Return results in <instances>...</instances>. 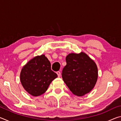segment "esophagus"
<instances>
[{"label": "esophagus", "instance_id": "obj_1", "mask_svg": "<svg viewBox=\"0 0 121 121\" xmlns=\"http://www.w3.org/2000/svg\"><path fill=\"white\" fill-rule=\"evenodd\" d=\"M56 73H57V75H58V76L59 77L60 76V75H61V73H60V71H57V72H56Z\"/></svg>", "mask_w": 121, "mask_h": 121}]
</instances>
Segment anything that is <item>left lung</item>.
<instances>
[{"instance_id": "1", "label": "left lung", "mask_w": 121, "mask_h": 121, "mask_svg": "<svg viewBox=\"0 0 121 121\" xmlns=\"http://www.w3.org/2000/svg\"><path fill=\"white\" fill-rule=\"evenodd\" d=\"M62 77L64 82L73 95H84L92 90L98 77L95 62L85 53H70L65 58Z\"/></svg>"}]
</instances>
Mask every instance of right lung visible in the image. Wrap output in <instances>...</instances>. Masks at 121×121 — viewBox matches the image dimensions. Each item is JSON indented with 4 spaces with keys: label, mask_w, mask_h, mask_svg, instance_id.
Segmentation results:
<instances>
[{
    "label": "right lung",
    "mask_w": 121,
    "mask_h": 121,
    "mask_svg": "<svg viewBox=\"0 0 121 121\" xmlns=\"http://www.w3.org/2000/svg\"><path fill=\"white\" fill-rule=\"evenodd\" d=\"M58 77L51 70V63L44 54L37 56L22 67L20 81L24 90L34 97L43 95L52 81Z\"/></svg>",
    "instance_id": "obj_1"
}]
</instances>
